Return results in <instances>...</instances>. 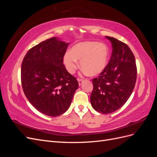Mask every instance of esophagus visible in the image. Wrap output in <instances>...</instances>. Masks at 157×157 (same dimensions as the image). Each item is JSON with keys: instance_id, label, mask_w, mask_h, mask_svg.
Wrapping results in <instances>:
<instances>
[{"instance_id": "esophagus-1", "label": "esophagus", "mask_w": 157, "mask_h": 157, "mask_svg": "<svg viewBox=\"0 0 157 157\" xmlns=\"http://www.w3.org/2000/svg\"><path fill=\"white\" fill-rule=\"evenodd\" d=\"M78 82L79 86H80V85H81V84L83 83L84 80H83V79H81V78H78Z\"/></svg>"}]
</instances>
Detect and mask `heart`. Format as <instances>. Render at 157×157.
Here are the masks:
<instances>
[{
    "instance_id": "obj_1",
    "label": "heart",
    "mask_w": 157,
    "mask_h": 157,
    "mask_svg": "<svg viewBox=\"0 0 157 157\" xmlns=\"http://www.w3.org/2000/svg\"><path fill=\"white\" fill-rule=\"evenodd\" d=\"M109 50L103 43L95 41L79 42L72 47L63 57V63L67 71L74 74L79 67L89 76L100 74L108 63Z\"/></svg>"
}]
</instances>
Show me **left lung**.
<instances>
[{"mask_svg":"<svg viewBox=\"0 0 157 157\" xmlns=\"http://www.w3.org/2000/svg\"><path fill=\"white\" fill-rule=\"evenodd\" d=\"M105 37L112 44V54L105 69L92 79L90 101L96 111L109 114L120 109L131 96L136 82L137 67L129 47L115 38Z\"/></svg>","mask_w":157,"mask_h":157,"instance_id":"8db88e82","label":"left lung"}]
</instances>
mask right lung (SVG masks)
<instances>
[{
  "mask_svg": "<svg viewBox=\"0 0 157 157\" xmlns=\"http://www.w3.org/2000/svg\"><path fill=\"white\" fill-rule=\"evenodd\" d=\"M69 44L56 37L42 41L27 52L21 64L26 98L38 111L50 117L67 111L78 88L77 78L63 63Z\"/></svg>",
  "mask_w": 157,
  "mask_h": 157,
  "instance_id": "right-lung-1",
  "label": "right lung"
}]
</instances>
